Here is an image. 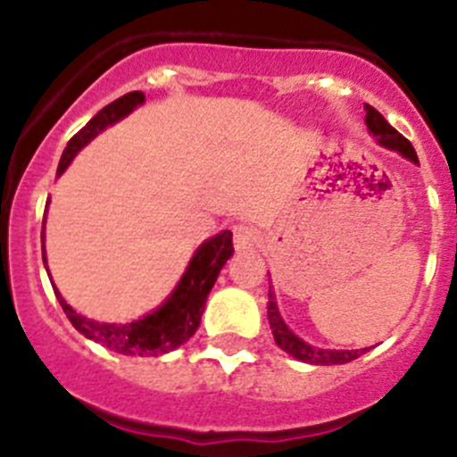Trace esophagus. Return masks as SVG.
<instances>
[{"label": "esophagus", "instance_id": "34e87169", "mask_svg": "<svg viewBox=\"0 0 457 457\" xmlns=\"http://www.w3.org/2000/svg\"><path fill=\"white\" fill-rule=\"evenodd\" d=\"M234 247L237 252H250L258 245V232L252 225H234Z\"/></svg>", "mask_w": 457, "mask_h": 457}]
</instances>
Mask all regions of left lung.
Instances as JSON below:
<instances>
[{"instance_id":"8db88e82","label":"left lung","mask_w":457,"mask_h":457,"mask_svg":"<svg viewBox=\"0 0 457 457\" xmlns=\"http://www.w3.org/2000/svg\"><path fill=\"white\" fill-rule=\"evenodd\" d=\"M365 123L370 128V132L376 139L378 145L386 147V150H394L398 154H403L404 159L418 163V154L413 150V145L400 135L395 128H391L386 123V119L378 112L376 108H371L370 104H365ZM267 318H270L271 334H274L276 345H278L283 352H287L289 356H294L301 362H310V365H345V362H352L356 358H361L362 353L370 352V347L365 349H320L314 345L305 343L303 338H298L292 329L287 327V322L280 316L278 305H276V296L270 289V303H267Z\"/></svg>"}]
</instances>
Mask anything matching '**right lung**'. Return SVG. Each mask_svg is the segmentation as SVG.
<instances>
[{
	"mask_svg": "<svg viewBox=\"0 0 457 457\" xmlns=\"http://www.w3.org/2000/svg\"><path fill=\"white\" fill-rule=\"evenodd\" d=\"M145 101L143 92H128V95L119 96L117 101L105 105L104 110L95 114L90 121L68 141L66 150H63L62 161H59L57 177H62L66 172L68 165L72 163L79 150L95 139L96 135L105 130V128L114 126L117 121L126 119L128 114ZM50 203V201H48ZM46 225V216H44ZM44 237V234H41ZM44 243V241H41ZM234 254L232 245V232L223 229L216 237L207 238L205 243H201L199 250L195 252V256L187 262L186 271H183L181 280L177 283V287L172 289L168 298L161 303L156 310H152L150 314L137 318L132 322H96L92 318L81 316L79 312L72 310L66 303V298L59 294V289L54 287V296H57L59 305L66 312L68 320L72 322L79 334H84L86 338L95 340V343L104 345V347L112 349V352L123 353V356H163V353L174 352L177 347H181L187 338H192L196 329H199V322L205 310V301L210 289L214 287L216 278H219L220 270L228 262V258ZM46 265V250H41ZM48 271V267H46ZM50 276V271H48Z\"/></svg>",
	"mask_w": 457,
	"mask_h": 457,
	"instance_id": "right-lung-1",
	"label": "right lung"
}]
</instances>
